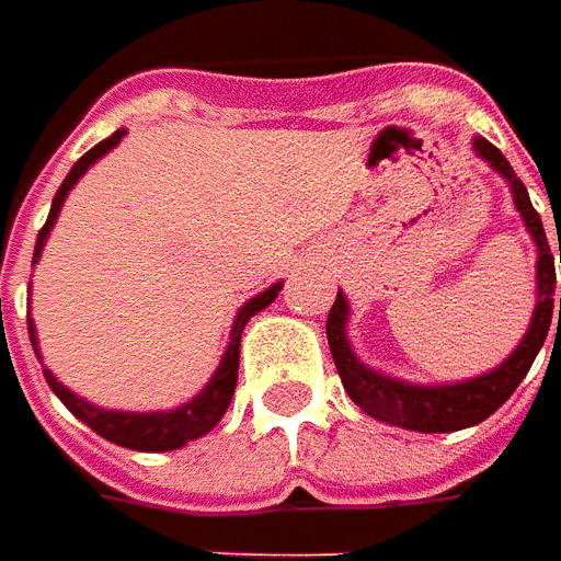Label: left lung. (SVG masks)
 <instances>
[{
    "label": "left lung",
    "instance_id": "8db88e82",
    "mask_svg": "<svg viewBox=\"0 0 561 561\" xmlns=\"http://www.w3.org/2000/svg\"><path fill=\"white\" fill-rule=\"evenodd\" d=\"M474 149L484 156L486 162L493 164L503 178L512 181V196L515 205L528 225L534 243L540 249V259H537V287H540V299H537V309H534V321H530V331L522 340V346L512 353V356L484 377H474V380H465V383H453V387H412V383H402L393 377L375 375L371 368H365L350 343L343 334V324H346V299L343 293H336L334 306L328 312V343H331V356H334L336 371L340 380L346 387V393L353 397L362 412H368L371 419L387 421V424H397V427H409V431H421V434H446V431H462L471 424H481L490 419L503 402H506L515 387L525 380L530 371L534 358L540 353L543 340L550 334V324L559 318L561 328V299H552L556 290V259H552L550 243H547V230L543 221L537 215V208L530 205L528 190L525 184L512 174V164L506 162V156L486 142L484 137L474 140ZM559 259H561V237H559ZM556 328V331H559Z\"/></svg>",
    "mask_w": 561,
    "mask_h": 561
}]
</instances>
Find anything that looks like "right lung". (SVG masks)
Masks as SVG:
<instances>
[{
  "label": "right lung",
  "mask_w": 561,
  "mask_h": 561,
  "mask_svg": "<svg viewBox=\"0 0 561 561\" xmlns=\"http://www.w3.org/2000/svg\"><path fill=\"white\" fill-rule=\"evenodd\" d=\"M124 137V130H115L108 140L96 142L87 156H80V162L71 168V174L65 178V184L58 186V193H55L53 199V211H49V218H46V225L39 230V237H36V249H33V262L39 259V249L46 243V233H49V227L55 225V218H58V208L65 203V196H68V190L77 184V178L90 168V164L96 162L99 156H105L112 146H118V140ZM280 290V284H274L265 293H259L255 299H249L247 306L237 312V321H233V340H230V346H227L225 362L218 365V371L215 377L208 380V387H205L199 397L193 399V402H186L181 409H174V412H152V415H127V412H105V409H96V405H90V402H83L80 397H75L71 390H65L58 380H55L46 368H43V375L49 380V387H53V393L68 409H71V415L83 421L87 427H93L99 437H105V440L118 443V446H127V449H140V453H164V449H181L190 440H196V437H203L208 434L221 415L227 412V405H230V399H233V390H237V368H240V331H243V324H247L249 318L255 312H262L265 306L274 302V296ZM27 334H31L33 350H36V334H33V324L27 321Z\"/></svg>",
  "instance_id": "obj_1"
}]
</instances>
